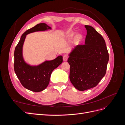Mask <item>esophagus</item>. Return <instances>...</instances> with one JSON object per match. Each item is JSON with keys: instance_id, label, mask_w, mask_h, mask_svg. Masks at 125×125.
<instances>
[{"instance_id": "esophagus-1", "label": "esophagus", "mask_w": 125, "mask_h": 125, "mask_svg": "<svg viewBox=\"0 0 125 125\" xmlns=\"http://www.w3.org/2000/svg\"><path fill=\"white\" fill-rule=\"evenodd\" d=\"M68 56L67 55H64L63 56V60L65 62L67 61L68 59Z\"/></svg>"}]
</instances>
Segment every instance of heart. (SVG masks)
<instances>
[{
  "instance_id": "b5f03b06",
  "label": "heart",
  "mask_w": 125,
  "mask_h": 125,
  "mask_svg": "<svg viewBox=\"0 0 125 125\" xmlns=\"http://www.w3.org/2000/svg\"><path fill=\"white\" fill-rule=\"evenodd\" d=\"M75 36V33H71L69 35H68V39H72L73 37H74ZM81 38V35H78V39H80Z\"/></svg>"
}]
</instances>
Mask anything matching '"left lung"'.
Returning a JSON list of instances; mask_svg holds the SVG:
<instances>
[{
    "mask_svg": "<svg viewBox=\"0 0 125 125\" xmlns=\"http://www.w3.org/2000/svg\"><path fill=\"white\" fill-rule=\"evenodd\" d=\"M84 45H78L69 54V78L74 88L84 91L96 86L105 75L109 55L104 39L95 29L85 25Z\"/></svg>",
    "mask_w": 125,
    "mask_h": 125,
    "instance_id": "1",
    "label": "left lung"
}]
</instances>
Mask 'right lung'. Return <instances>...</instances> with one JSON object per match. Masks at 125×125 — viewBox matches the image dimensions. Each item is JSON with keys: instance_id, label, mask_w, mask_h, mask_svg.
<instances>
[{"instance_id": "right-lung-1", "label": "right lung", "mask_w": 125, "mask_h": 125, "mask_svg": "<svg viewBox=\"0 0 125 125\" xmlns=\"http://www.w3.org/2000/svg\"><path fill=\"white\" fill-rule=\"evenodd\" d=\"M52 28L46 23H40L25 31L15 48L14 69L21 84L33 92L42 91L50 82L52 73L62 62V56H59L52 60H46L37 66L26 63L23 57V46L26 35L29 33L45 31Z\"/></svg>"}]
</instances>
